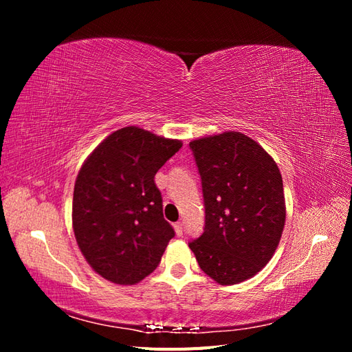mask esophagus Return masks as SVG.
I'll use <instances>...</instances> for the list:
<instances>
[{
  "mask_svg": "<svg viewBox=\"0 0 352 352\" xmlns=\"http://www.w3.org/2000/svg\"><path fill=\"white\" fill-rule=\"evenodd\" d=\"M175 232L177 236H182V233H184V223L182 221L175 223Z\"/></svg>",
  "mask_w": 352,
  "mask_h": 352,
  "instance_id": "esophagus-1",
  "label": "esophagus"
}]
</instances>
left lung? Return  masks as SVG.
<instances>
[{"mask_svg": "<svg viewBox=\"0 0 352 352\" xmlns=\"http://www.w3.org/2000/svg\"><path fill=\"white\" fill-rule=\"evenodd\" d=\"M206 208L202 235L189 242L201 270L220 285L257 274L278 248L286 219L278 164L241 132L189 142Z\"/></svg>", "mask_w": 352, "mask_h": 352, "instance_id": "obj_1", "label": "left lung"}]
</instances>
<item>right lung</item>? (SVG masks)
<instances>
[{"label":"right lung","mask_w":352,"mask_h":352,"mask_svg":"<svg viewBox=\"0 0 352 352\" xmlns=\"http://www.w3.org/2000/svg\"><path fill=\"white\" fill-rule=\"evenodd\" d=\"M180 146L127 126L105 138L80 167L73 230L83 257L104 279L133 285L157 269L175 230L163 217L154 176Z\"/></svg>","instance_id":"obj_1"}]
</instances>
